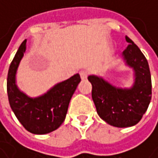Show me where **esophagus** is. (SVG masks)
Instances as JSON below:
<instances>
[{"label": "esophagus", "instance_id": "34e87169", "mask_svg": "<svg viewBox=\"0 0 158 158\" xmlns=\"http://www.w3.org/2000/svg\"><path fill=\"white\" fill-rule=\"evenodd\" d=\"M79 75H80L81 79H87V77H88V72L85 71V70H81V71L79 72Z\"/></svg>", "mask_w": 158, "mask_h": 158}]
</instances>
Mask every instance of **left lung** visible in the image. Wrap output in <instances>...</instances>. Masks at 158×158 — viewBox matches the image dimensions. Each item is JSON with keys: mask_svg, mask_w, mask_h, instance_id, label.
<instances>
[{"mask_svg": "<svg viewBox=\"0 0 158 158\" xmlns=\"http://www.w3.org/2000/svg\"><path fill=\"white\" fill-rule=\"evenodd\" d=\"M128 47L123 52L127 66L133 69L135 82L131 88L122 89L104 79L90 75L91 96L99 116L115 127H130L140 122L152 97V82L148 62L139 48L128 37Z\"/></svg>", "mask_w": 158, "mask_h": 158, "instance_id": "8db88e82", "label": "left lung"}]
</instances>
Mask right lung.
I'll use <instances>...</instances> for the list:
<instances>
[{
  "mask_svg": "<svg viewBox=\"0 0 158 158\" xmlns=\"http://www.w3.org/2000/svg\"><path fill=\"white\" fill-rule=\"evenodd\" d=\"M26 49V40L19 47L10 65L7 78L9 103L22 125L35 135H46L56 130L64 122L69 104L75 92L80 76L56 84L47 93L31 98L21 91L16 85V71Z\"/></svg>",
  "mask_w": 158,
  "mask_h": 158,
  "instance_id": "1",
  "label": "right lung"
}]
</instances>
